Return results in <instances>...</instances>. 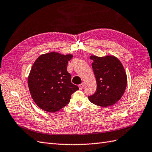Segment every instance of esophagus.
Segmentation results:
<instances>
[{
  "instance_id": "1",
  "label": "esophagus",
  "mask_w": 152,
  "mask_h": 152,
  "mask_svg": "<svg viewBox=\"0 0 152 152\" xmlns=\"http://www.w3.org/2000/svg\"><path fill=\"white\" fill-rule=\"evenodd\" d=\"M84 86H85V84H84V83H82V84H80V86H79V89H80V90L83 89V87H84Z\"/></svg>"
}]
</instances>
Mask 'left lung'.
Masks as SVG:
<instances>
[{
  "label": "left lung",
  "instance_id": "8db88e82",
  "mask_svg": "<svg viewBox=\"0 0 152 152\" xmlns=\"http://www.w3.org/2000/svg\"><path fill=\"white\" fill-rule=\"evenodd\" d=\"M92 67L96 80V91L89 96L91 103L106 107L116 103L124 94L127 75L120 60L113 56L98 57L91 56Z\"/></svg>",
  "mask_w": 152,
  "mask_h": 152
}]
</instances>
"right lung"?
<instances>
[{"mask_svg":"<svg viewBox=\"0 0 152 152\" xmlns=\"http://www.w3.org/2000/svg\"><path fill=\"white\" fill-rule=\"evenodd\" d=\"M72 57V54L52 52L39 56L33 64L28 77V88L33 100L43 110L59 111L79 89L71 83V76L66 70Z\"/></svg>","mask_w":152,"mask_h":152,"instance_id":"1","label":"right lung"}]
</instances>
